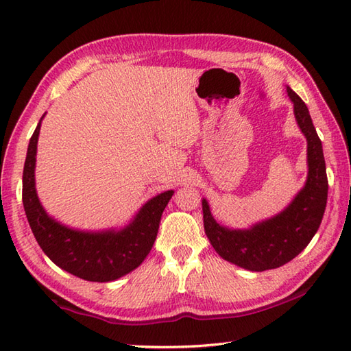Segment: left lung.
I'll use <instances>...</instances> for the list:
<instances>
[{"label":"left lung","mask_w":351,"mask_h":351,"mask_svg":"<svg viewBox=\"0 0 351 351\" xmlns=\"http://www.w3.org/2000/svg\"><path fill=\"white\" fill-rule=\"evenodd\" d=\"M294 104V114L308 140V181L285 211L252 229L235 230L220 226L213 219L204 199V226L208 240L219 255L250 271H264L289 263L306 247L322 225L327 204L326 162L322 140L312 123L306 104L295 92L287 88Z\"/></svg>","instance_id":"obj_1"}]
</instances>
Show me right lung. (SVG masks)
<instances>
[{
	"label": "right lung",
	"instance_id": "add662e5",
	"mask_svg": "<svg viewBox=\"0 0 351 351\" xmlns=\"http://www.w3.org/2000/svg\"><path fill=\"white\" fill-rule=\"evenodd\" d=\"M40 122L29 138L22 175V202L36 241L52 263L90 282L122 278L143 263L158 234L164 208L173 191H164L141 208L130 226L121 232H80L54 221L45 213L34 187L36 149Z\"/></svg>",
	"mask_w": 351,
	"mask_h": 351
}]
</instances>
